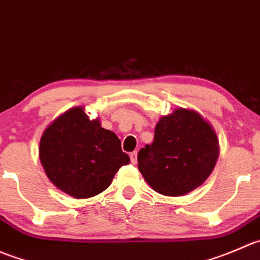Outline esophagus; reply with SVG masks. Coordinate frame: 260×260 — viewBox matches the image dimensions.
Returning a JSON list of instances; mask_svg holds the SVG:
<instances>
[{
  "mask_svg": "<svg viewBox=\"0 0 260 260\" xmlns=\"http://www.w3.org/2000/svg\"><path fill=\"white\" fill-rule=\"evenodd\" d=\"M130 160L133 164H136V161H138V153H136V151L130 153Z\"/></svg>",
  "mask_w": 260,
  "mask_h": 260,
  "instance_id": "1",
  "label": "esophagus"
}]
</instances>
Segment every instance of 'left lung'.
I'll list each match as a JSON object with an SVG mask.
<instances>
[{"label": "left lung", "instance_id": "1", "mask_svg": "<svg viewBox=\"0 0 260 260\" xmlns=\"http://www.w3.org/2000/svg\"><path fill=\"white\" fill-rule=\"evenodd\" d=\"M217 156L211 125L199 112L178 109L159 120L154 141L139 150L138 168L154 191L182 196L206 181Z\"/></svg>", "mask_w": 260, "mask_h": 260}]
</instances>
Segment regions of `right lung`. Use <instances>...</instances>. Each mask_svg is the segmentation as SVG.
<instances>
[{"label": "right lung", "instance_id": "1", "mask_svg": "<svg viewBox=\"0 0 260 260\" xmlns=\"http://www.w3.org/2000/svg\"><path fill=\"white\" fill-rule=\"evenodd\" d=\"M39 153L48 178L74 199L101 193L130 163L116 134L89 120L83 107L68 110L46 127Z\"/></svg>", "mask_w": 260, "mask_h": 260}]
</instances>
